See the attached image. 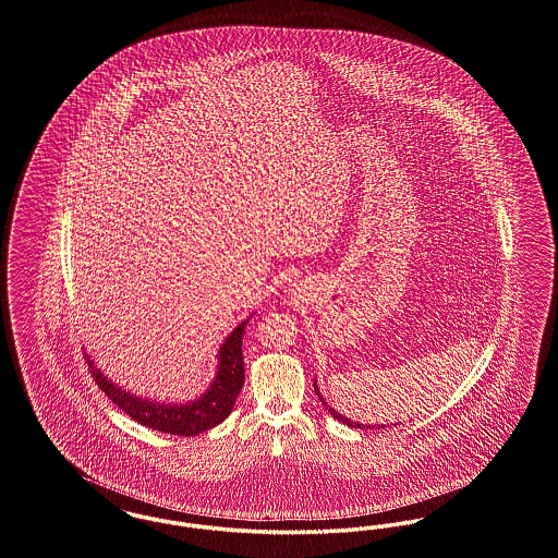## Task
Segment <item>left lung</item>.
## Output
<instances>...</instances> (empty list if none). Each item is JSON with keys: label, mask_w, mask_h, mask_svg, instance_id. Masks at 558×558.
<instances>
[{"label": "left lung", "mask_w": 558, "mask_h": 558, "mask_svg": "<svg viewBox=\"0 0 558 558\" xmlns=\"http://www.w3.org/2000/svg\"><path fill=\"white\" fill-rule=\"evenodd\" d=\"M315 391H316V396H318V400H320V404H323V407H325V409H327V411H329V414H331V416H333V418H338V421H340V423H343V425H348V427H354V429H364V427H366V429H368V427H373V425H366V423H359V421H350V418H348V416H343V414H341V412L336 411V409H331V407H329V404H327V400H325V398H323V393H320V391H318V386H316V379H315ZM379 427H381V429H384V425H379Z\"/></svg>", "instance_id": "1"}]
</instances>
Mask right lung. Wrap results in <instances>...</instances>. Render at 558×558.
Returning a JSON list of instances; mask_svg holds the SVG:
<instances>
[{"label":"right lung","mask_w":558,"mask_h":558,"mask_svg":"<svg viewBox=\"0 0 558 558\" xmlns=\"http://www.w3.org/2000/svg\"><path fill=\"white\" fill-rule=\"evenodd\" d=\"M250 316L242 320L220 343L217 354V373L208 389L190 402H158L144 396H137L121 388L104 375L101 368L87 354V363L96 377L101 391L126 412L133 421L146 425L149 429L170 434V436H197L222 423L235 407L238 393L245 381L243 371L242 338Z\"/></svg>","instance_id":"1"}]
</instances>
